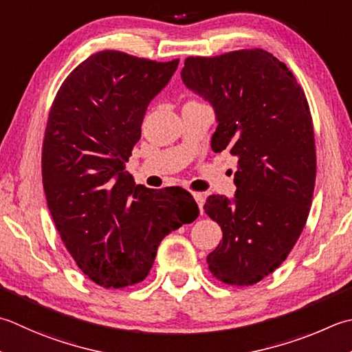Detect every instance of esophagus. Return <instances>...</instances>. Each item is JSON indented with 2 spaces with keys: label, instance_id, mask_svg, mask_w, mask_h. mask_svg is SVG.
I'll list each match as a JSON object with an SVG mask.
<instances>
[{
  "label": "esophagus",
  "instance_id": "esophagus-1",
  "mask_svg": "<svg viewBox=\"0 0 352 352\" xmlns=\"http://www.w3.org/2000/svg\"><path fill=\"white\" fill-rule=\"evenodd\" d=\"M192 195H194V198H195V201H197V204H198V208H199V210H201V213H203V204H204V194H201V192H192Z\"/></svg>",
  "mask_w": 352,
  "mask_h": 352
}]
</instances>
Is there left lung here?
<instances>
[{"label": "left lung", "mask_w": 352, "mask_h": 352, "mask_svg": "<svg viewBox=\"0 0 352 352\" xmlns=\"http://www.w3.org/2000/svg\"><path fill=\"white\" fill-rule=\"evenodd\" d=\"M182 78L215 108L212 149L238 157L235 199L212 195L204 204L223 230L209 270L227 285H253L284 263L307 224L316 183L308 100L263 48L189 56Z\"/></svg>", "instance_id": "obj_1"}]
</instances>
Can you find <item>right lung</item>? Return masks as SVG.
I'll return each mask as SVG.
<instances>
[{"label": "right lung", "mask_w": 352, "mask_h": 352, "mask_svg": "<svg viewBox=\"0 0 352 352\" xmlns=\"http://www.w3.org/2000/svg\"><path fill=\"white\" fill-rule=\"evenodd\" d=\"M177 65L98 52L67 76L48 113V209L74 263L103 288L146 279L162 239L199 213L188 190L144 188L125 170L149 102Z\"/></svg>", "instance_id": "right-lung-1"}]
</instances>
